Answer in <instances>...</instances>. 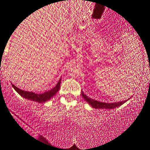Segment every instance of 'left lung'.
I'll use <instances>...</instances> for the list:
<instances>
[{"mask_svg": "<svg viewBox=\"0 0 150 150\" xmlns=\"http://www.w3.org/2000/svg\"><path fill=\"white\" fill-rule=\"evenodd\" d=\"M81 94H82V97H83L84 100L86 101L87 103L91 106V107L96 109H108V110H110V109H114L116 108L123 105L127 100H125V101L117 102V103H103V102L97 101V100H93V99L90 98V97H88V96L86 95L83 91H81Z\"/></svg>", "mask_w": 150, "mask_h": 150, "instance_id": "obj_1", "label": "left lung"}]
</instances>
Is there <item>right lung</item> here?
Here are the masks:
<instances>
[{"label":"right lung","instance_id":"obj_1","mask_svg":"<svg viewBox=\"0 0 150 150\" xmlns=\"http://www.w3.org/2000/svg\"><path fill=\"white\" fill-rule=\"evenodd\" d=\"M60 85H61V79L59 80L58 83L56 84V86L53 88H52L51 90H49V91H45V92L42 93V94H36L34 92H32V91H24V90L20 89L19 88H17V86L14 85V84L11 83L13 88H14L16 91L20 94V96H22L24 98L27 99V100H31V101L37 102V103H43L47 102V100H50L51 97H53L56 93L59 91V88H60Z\"/></svg>","mask_w":150,"mask_h":150}]
</instances>
